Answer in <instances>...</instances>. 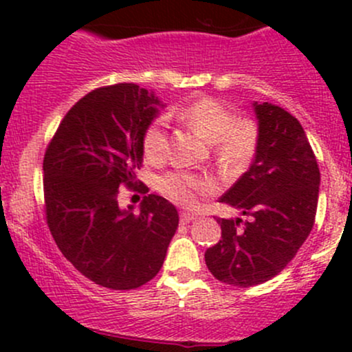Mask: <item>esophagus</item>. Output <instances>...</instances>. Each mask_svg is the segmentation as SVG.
Segmentation results:
<instances>
[{
    "label": "esophagus",
    "instance_id": "esophagus-1",
    "mask_svg": "<svg viewBox=\"0 0 352 352\" xmlns=\"http://www.w3.org/2000/svg\"><path fill=\"white\" fill-rule=\"evenodd\" d=\"M194 218H196V216L190 214V212H180V223H182V225H187V223L192 221Z\"/></svg>",
    "mask_w": 352,
    "mask_h": 352
}]
</instances>
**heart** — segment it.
I'll list each match as a JSON object with an SVG mask.
<instances>
[{
  "label": "heart",
  "mask_w": 352,
  "mask_h": 352,
  "mask_svg": "<svg viewBox=\"0 0 352 352\" xmlns=\"http://www.w3.org/2000/svg\"><path fill=\"white\" fill-rule=\"evenodd\" d=\"M179 116L190 127L214 144L218 162L230 172L245 168L257 146V127L248 119H236L233 110L212 97H202L179 110ZM144 158L160 163L170 153L168 127L162 119L151 120L141 138ZM160 192L180 206H194L212 190L208 179L187 172H170L156 184Z\"/></svg>",
  "instance_id": "heart-1"
}]
</instances>
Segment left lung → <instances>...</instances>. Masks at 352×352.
<instances>
[{"label":"left lung","instance_id":"8db88e82","mask_svg":"<svg viewBox=\"0 0 352 352\" xmlns=\"http://www.w3.org/2000/svg\"><path fill=\"white\" fill-rule=\"evenodd\" d=\"M254 110L255 158L219 199L248 219L219 218L221 240L204 254L218 281L239 287L262 285L293 261L314 228L320 186L317 158L300 120L269 102H255Z\"/></svg>","mask_w":352,"mask_h":352}]
</instances>
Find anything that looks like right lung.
<instances>
[{
    "label": "right lung",
    "instance_id": "right-lung-1",
    "mask_svg": "<svg viewBox=\"0 0 352 352\" xmlns=\"http://www.w3.org/2000/svg\"><path fill=\"white\" fill-rule=\"evenodd\" d=\"M158 105L153 91L134 83L91 90L67 110L44 155L52 239L85 278L110 289L151 281L179 226L175 206L162 196H144L140 212L117 202L122 186L148 190L136 172L143 131Z\"/></svg>",
    "mask_w": 352,
    "mask_h": 352
}]
</instances>
